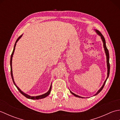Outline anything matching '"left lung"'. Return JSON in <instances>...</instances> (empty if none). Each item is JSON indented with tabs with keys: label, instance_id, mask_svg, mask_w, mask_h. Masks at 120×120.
<instances>
[{
	"label": "left lung",
	"instance_id": "obj_1",
	"mask_svg": "<svg viewBox=\"0 0 120 120\" xmlns=\"http://www.w3.org/2000/svg\"><path fill=\"white\" fill-rule=\"evenodd\" d=\"M95 30V31L96 32L97 34H98V35H99V36L101 37V40H102V41H103V46H104V50H105V53H106V58H107V69H108V71H107V78H106V79L105 80V81H104V84H103V85L102 86H101V87L100 88V89H99V90L98 92H97V93L95 94V95H98V94L99 92H101V90H102V89H103L104 86H105V83H106V82L107 79V78H108V77H109V73H110V64H109V51H108V49H107V47H106V41H105V38H104V37L103 35H102V34H101V33L98 31V30ZM70 92H71V93L73 94V95H74V96H76V97H77V98H83L82 97H81V96H78V95H76V94H74V93H73L72 92H71V91H70Z\"/></svg>",
	"mask_w": 120,
	"mask_h": 120
}]
</instances>
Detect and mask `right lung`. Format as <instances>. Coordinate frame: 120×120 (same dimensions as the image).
I'll return each instance as SVG.
<instances>
[{
	"label": "right lung",
	"instance_id": "add662e5",
	"mask_svg": "<svg viewBox=\"0 0 120 120\" xmlns=\"http://www.w3.org/2000/svg\"><path fill=\"white\" fill-rule=\"evenodd\" d=\"M22 34L21 36L19 37V38L17 39L16 42H15V45H14V49H13V52L11 54V59H10V67H11V77H12V80H13V82L14 85L16 86V87L17 88V89L19 90V91L21 92V94H22V95H23L24 96H25V97H26V98H29V99H41V98H46V97L48 95H49V93H50V91H51V89H52V84H51V86H50V88H49V90H48V91L47 92H46V93L44 94H42V95H39V96H30L29 95H28V94H26L24 93L21 90H20V89L18 87V86L16 85V84H15V82H14V79H13V73H12V57H13V53H14V50H15V46H16V43L19 40V39H20L22 37Z\"/></svg>",
	"mask_w": 120,
	"mask_h": 120
}]
</instances>
